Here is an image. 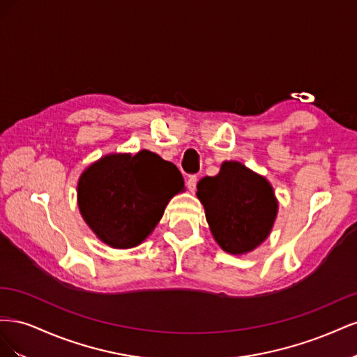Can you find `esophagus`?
<instances>
[{"label":"esophagus","instance_id":"34e87169","mask_svg":"<svg viewBox=\"0 0 357 357\" xmlns=\"http://www.w3.org/2000/svg\"><path fill=\"white\" fill-rule=\"evenodd\" d=\"M197 183H198V177H197V176H189V177H188L186 185H188V188H189L190 192H195Z\"/></svg>","mask_w":357,"mask_h":357}]
</instances>
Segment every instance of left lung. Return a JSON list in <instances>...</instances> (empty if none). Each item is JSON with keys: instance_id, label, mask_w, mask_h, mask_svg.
<instances>
[{"instance_id": "1", "label": "left lung", "mask_w": 357, "mask_h": 357, "mask_svg": "<svg viewBox=\"0 0 357 357\" xmlns=\"http://www.w3.org/2000/svg\"><path fill=\"white\" fill-rule=\"evenodd\" d=\"M213 238L229 255L253 252L271 234L278 201L264 176L238 160H225L214 177L197 185Z\"/></svg>"}]
</instances>
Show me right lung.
Returning a JSON list of instances; mask_svg holds the SVG:
<instances>
[{"label": "right lung", "mask_w": 357, "mask_h": 357, "mask_svg": "<svg viewBox=\"0 0 357 357\" xmlns=\"http://www.w3.org/2000/svg\"><path fill=\"white\" fill-rule=\"evenodd\" d=\"M185 192L178 168L159 155L109 153L86 168L77 204L86 225L113 248H132L153 232L169 199Z\"/></svg>", "instance_id": "right-lung-1"}]
</instances>
